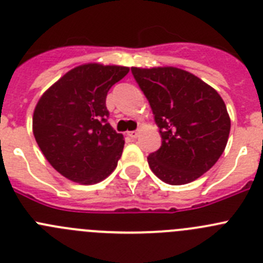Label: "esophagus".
<instances>
[{"label": "esophagus", "mask_w": 263, "mask_h": 263, "mask_svg": "<svg viewBox=\"0 0 263 263\" xmlns=\"http://www.w3.org/2000/svg\"><path fill=\"white\" fill-rule=\"evenodd\" d=\"M128 136L131 137V139H136V137H139V131H129Z\"/></svg>", "instance_id": "34e87169"}]
</instances>
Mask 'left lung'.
Instances as JSON below:
<instances>
[{"mask_svg": "<svg viewBox=\"0 0 263 263\" xmlns=\"http://www.w3.org/2000/svg\"><path fill=\"white\" fill-rule=\"evenodd\" d=\"M131 71L162 137L161 148L148 157L152 171L173 185L196 180L215 165L227 145L231 120L222 97L180 68Z\"/></svg>", "mask_w": 263, "mask_h": 263, "instance_id": "left-lung-1", "label": "left lung"}]
</instances>
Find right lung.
Instances as JSON below:
<instances>
[{
    "label": "right lung",
    "mask_w": 263,
    "mask_h": 263,
    "mask_svg": "<svg viewBox=\"0 0 263 263\" xmlns=\"http://www.w3.org/2000/svg\"><path fill=\"white\" fill-rule=\"evenodd\" d=\"M128 71L123 66H79L39 100L32 120L36 143L65 178L95 184L117 167L124 139L107 122L106 96Z\"/></svg>",
    "instance_id": "obj_1"
}]
</instances>
